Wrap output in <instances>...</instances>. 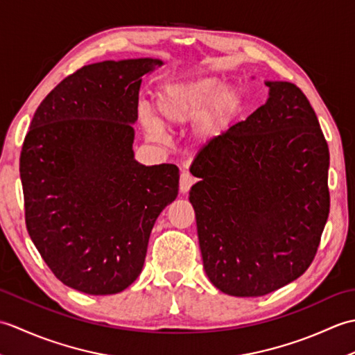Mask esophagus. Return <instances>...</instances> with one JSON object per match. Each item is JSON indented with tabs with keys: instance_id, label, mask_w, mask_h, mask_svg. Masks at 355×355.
<instances>
[{
	"instance_id": "esophagus-1",
	"label": "esophagus",
	"mask_w": 355,
	"mask_h": 355,
	"mask_svg": "<svg viewBox=\"0 0 355 355\" xmlns=\"http://www.w3.org/2000/svg\"><path fill=\"white\" fill-rule=\"evenodd\" d=\"M195 182H197V180H195V177L192 175V173L183 172L182 177H180V191H182L183 193L187 192L195 184Z\"/></svg>"
}]
</instances>
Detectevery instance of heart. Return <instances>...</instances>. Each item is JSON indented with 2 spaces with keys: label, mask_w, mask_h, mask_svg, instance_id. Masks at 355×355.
I'll return each instance as SVG.
<instances>
[{
  "label": "heart",
  "mask_w": 355,
  "mask_h": 355,
  "mask_svg": "<svg viewBox=\"0 0 355 355\" xmlns=\"http://www.w3.org/2000/svg\"><path fill=\"white\" fill-rule=\"evenodd\" d=\"M218 88L214 78L178 82L163 88L158 97V114L166 125H182L200 117L201 135H215L229 122L238 105V93L232 87ZM143 126L150 137H160V125L149 114L141 116Z\"/></svg>",
  "instance_id": "b5f03b06"
}]
</instances>
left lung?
<instances>
[{"label": "left lung", "instance_id": "obj_1", "mask_svg": "<svg viewBox=\"0 0 355 355\" xmlns=\"http://www.w3.org/2000/svg\"><path fill=\"white\" fill-rule=\"evenodd\" d=\"M202 148L191 189L206 275L218 290L259 297L311 266L329 215V150L291 82Z\"/></svg>", "mask_w": 355, "mask_h": 355}]
</instances>
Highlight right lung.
<instances>
[{"label": "right lung", "mask_w": 355, "mask_h": 355, "mask_svg": "<svg viewBox=\"0 0 355 355\" xmlns=\"http://www.w3.org/2000/svg\"><path fill=\"white\" fill-rule=\"evenodd\" d=\"M155 65H84L41 102L22 143L27 232L53 275L78 291L130 286L157 216L177 198V166H143L132 153L141 76Z\"/></svg>", "instance_id": "obj_1"}]
</instances>
